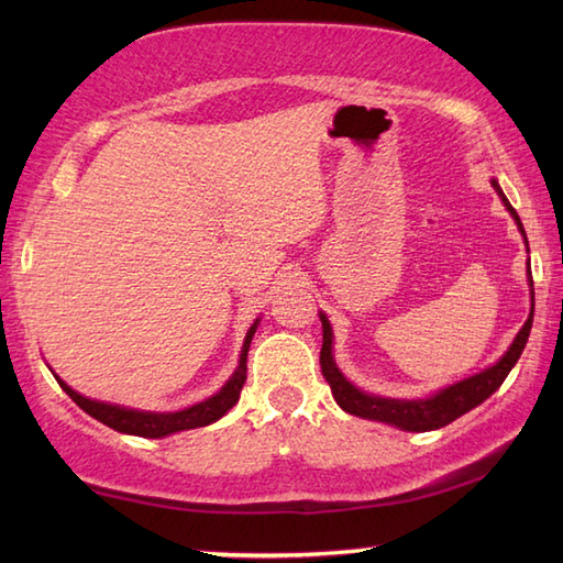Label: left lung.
<instances>
[{
  "label": "left lung",
  "instance_id": "1",
  "mask_svg": "<svg viewBox=\"0 0 563 563\" xmlns=\"http://www.w3.org/2000/svg\"><path fill=\"white\" fill-rule=\"evenodd\" d=\"M492 186L496 188V194L500 196V200H504V206L508 208V212L512 214V220L518 222L520 232L525 234L516 208L510 206L496 178H492ZM525 242H528V239H525ZM528 278H530V285H532L530 266H528ZM530 297H532L530 317L522 324V329L518 331L516 341L510 343V349L506 351V355L500 357L496 365L486 367L484 373L472 375V377L457 382V385L440 389L438 394H433V397H428V399H387V397H375V394H365L357 387H353L351 382L341 375V369L336 367V363H333V355H331L333 333H331V324H329L327 314H319L321 329H324V343H321V355H319L321 375H324V379L329 382L331 394H333V399H336V404L341 406L343 411H349L353 416L397 426L401 430H413V433H423V430L442 428V426L452 423L454 418H460L462 413L472 411L474 406H479L482 401H486L500 385H504V379L508 377L512 365L518 363V357L522 355L525 343H528V336H530L532 317H534V290H530Z\"/></svg>",
  "mask_w": 563,
  "mask_h": 563
}]
</instances>
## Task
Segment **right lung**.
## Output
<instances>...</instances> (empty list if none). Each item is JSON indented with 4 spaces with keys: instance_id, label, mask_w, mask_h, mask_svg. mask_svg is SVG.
Listing matches in <instances>:
<instances>
[{
    "instance_id": "obj_1",
    "label": "right lung",
    "mask_w": 563,
    "mask_h": 563,
    "mask_svg": "<svg viewBox=\"0 0 563 563\" xmlns=\"http://www.w3.org/2000/svg\"><path fill=\"white\" fill-rule=\"evenodd\" d=\"M256 327H258V319L246 331L242 355H239V365L234 369V375L227 379V385L218 394H212L210 399L200 401L196 406H188V409H184V411L154 413V411L125 409V406H115V404H106V401H93V399L81 397V394L71 387H67L57 375H55V379H57V385L69 394V399L79 406V409H84L89 416L97 418V421H101L103 426L118 430V433L140 435V438H164V435L178 433V430L210 426L218 421V418H222L239 401V394H242V387L246 382V353H249L251 339H254V333H256Z\"/></svg>"
}]
</instances>
